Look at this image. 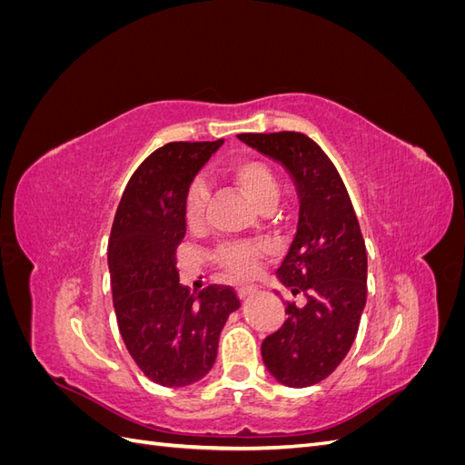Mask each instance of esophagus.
Returning <instances> with one entry per match:
<instances>
[{
  "label": "esophagus",
  "mask_w": 465,
  "mask_h": 465,
  "mask_svg": "<svg viewBox=\"0 0 465 465\" xmlns=\"http://www.w3.org/2000/svg\"><path fill=\"white\" fill-rule=\"evenodd\" d=\"M256 287H241V289H238V297H241V301H246V299H250L252 297V294H256Z\"/></svg>",
  "instance_id": "1"
}]
</instances>
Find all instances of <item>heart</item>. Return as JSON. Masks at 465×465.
Masks as SVG:
<instances>
[{
  "instance_id": "heart-1",
  "label": "heart",
  "mask_w": 465,
  "mask_h": 465,
  "mask_svg": "<svg viewBox=\"0 0 465 465\" xmlns=\"http://www.w3.org/2000/svg\"><path fill=\"white\" fill-rule=\"evenodd\" d=\"M231 178L236 182L248 200L260 211L275 207L279 200V180L270 164L258 159H244L231 166ZM209 192L203 180H193L186 195V219L192 227H198L205 217ZM267 256V250L258 244L224 246L219 250L217 262L229 275L236 279H248L256 273L260 262Z\"/></svg>"
}]
</instances>
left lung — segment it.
<instances>
[{
  "label": "left lung",
  "instance_id": "obj_1",
  "mask_svg": "<svg viewBox=\"0 0 465 465\" xmlns=\"http://www.w3.org/2000/svg\"><path fill=\"white\" fill-rule=\"evenodd\" d=\"M242 143L289 173L299 223L277 279L304 306L285 302L287 320L262 343L279 384L306 388L328 378L353 345L367 304V246L353 203L328 154L297 132L241 134Z\"/></svg>",
  "mask_w": 465,
  "mask_h": 465
}]
</instances>
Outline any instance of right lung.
<instances>
[{
  "mask_svg": "<svg viewBox=\"0 0 465 465\" xmlns=\"http://www.w3.org/2000/svg\"><path fill=\"white\" fill-rule=\"evenodd\" d=\"M221 145L174 142L151 153L112 223L108 270L122 340L143 374L166 388L190 386L213 369L221 330L241 306L231 287L190 292L176 270L188 190Z\"/></svg>",
  "mask_w": 465,
  "mask_h": 465,
  "instance_id": "right-lung-1",
  "label": "right lung"
}]
</instances>
